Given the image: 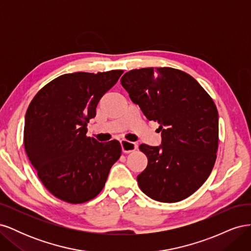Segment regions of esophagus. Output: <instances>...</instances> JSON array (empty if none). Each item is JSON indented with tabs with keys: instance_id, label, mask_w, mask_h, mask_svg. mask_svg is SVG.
Segmentation results:
<instances>
[{
	"instance_id": "esophagus-1",
	"label": "esophagus",
	"mask_w": 251,
	"mask_h": 251,
	"mask_svg": "<svg viewBox=\"0 0 251 251\" xmlns=\"http://www.w3.org/2000/svg\"><path fill=\"white\" fill-rule=\"evenodd\" d=\"M120 146H121V150H123L124 153H131V151H135L137 149V144L135 142H131L127 140H120Z\"/></svg>"
}]
</instances>
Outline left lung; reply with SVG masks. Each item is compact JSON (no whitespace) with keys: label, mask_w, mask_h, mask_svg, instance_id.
<instances>
[{"label":"left lung","mask_w":251,"mask_h":251,"mask_svg":"<svg viewBox=\"0 0 251 251\" xmlns=\"http://www.w3.org/2000/svg\"><path fill=\"white\" fill-rule=\"evenodd\" d=\"M121 86L149 120L158 121L161 144H141L148 166L137 176L141 191L173 203L194 194L214 168L219 140L215 102L191 75L173 68L126 72Z\"/></svg>","instance_id":"1"}]
</instances>
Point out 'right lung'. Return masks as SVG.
Here are the masks:
<instances>
[{
	"label": "right lung",
	"instance_id": "add662e5",
	"mask_svg": "<svg viewBox=\"0 0 251 251\" xmlns=\"http://www.w3.org/2000/svg\"><path fill=\"white\" fill-rule=\"evenodd\" d=\"M123 73L60 75L30 102L25 116V150L37 176L56 198L74 204L95 198L119 159L120 143L87 137V124L96 116L100 98Z\"/></svg>",
	"mask_w": 251,
	"mask_h": 251
}]
</instances>
